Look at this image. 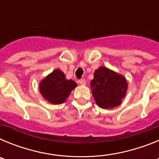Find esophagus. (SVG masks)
<instances>
[{
	"label": "esophagus",
	"mask_w": 159,
	"mask_h": 159,
	"mask_svg": "<svg viewBox=\"0 0 159 159\" xmlns=\"http://www.w3.org/2000/svg\"><path fill=\"white\" fill-rule=\"evenodd\" d=\"M79 83L81 84V85H86V80H84V79H81V80H80V81H79Z\"/></svg>",
	"instance_id": "1"
}]
</instances>
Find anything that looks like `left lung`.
<instances>
[{
    "instance_id": "1",
    "label": "left lung",
    "mask_w": 159,
    "mask_h": 159,
    "mask_svg": "<svg viewBox=\"0 0 159 159\" xmlns=\"http://www.w3.org/2000/svg\"><path fill=\"white\" fill-rule=\"evenodd\" d=\"M127 88L128 84L123 75L103 66L95 70L91 81L94 99L102 109H112L121 104Z\"/></svg>"
}]
</instances>
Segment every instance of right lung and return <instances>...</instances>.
I'll return each mask as SVG.
<instances>
[{"instance_id": "obj_1", "label": "right lung", "mask_w": 159, "mask_h": 159, "mask_svg": "<svg viewBox=\"0 0 159 159\" xmlns=\"http://www.w3.org/2000/svg\"><path fill=\"white\" fill-rule=\"evenodd\" d=\"M77 87V84L71 80H67L64 73L59 68L42 80L39 89L43 98L52 104L64 103Z\"/></svg>"}]
</instances>
